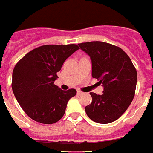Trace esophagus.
Here are the masks:
<instances>
[{"label": "esophagus", "instance_id": "obj_1", "mask_svg": "<svg viewBox=\"0 0 153 153\" xmlns=\"http://www.w3.org/2000/svg\"><path fill=\"white\" fill-rule=\"evenodd\" d=\"M81 94H83V92L77 91V95H81Z\"/></svg>", "mask_w": 153, "mask_h": 153}]
</instances>
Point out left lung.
Listing matches in <instances>:
<instances>
[{
    "instance_id": "1",
    "label": "left lung",
    "mask_w": 153,
    "mask_h": 153,
    "mask_svg": "<svg viewBox=\"0 0 153 153\" xmlns=\"http://www.w3.org/2000/svg\"><path fill=\"white\" fill-rule=\"evenodd\" d=\"M90 57L92 76L102 84V95L90 93L92 102L85 106L89 119L110 123L121 117L135 96L137 72L124 51L107 42L94 41L78 44Z\"/></svg>"
}]
</instances>
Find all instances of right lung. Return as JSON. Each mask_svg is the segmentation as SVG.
Instances as JSON below:
<instances>
[{"label":"right lung","mask_w":153,"mask_h":153,"mask_svg":"<svg viewBox=\"0 0 153 153\" xmlns=\"http://www.w3.org/2000/svg\"><path fill=\"white\" fill-rule=\"evenodd\" d=\"M78 49L76 44L43 45L30 51L17 63L13 71L12 89L30 119L52 124L64 116L68 102L76 90H62L54 81L64 62Z\"/></svg>","instance_id":"1"}]
</instances>
